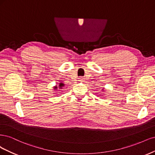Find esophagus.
Instances as JSON below:
<instances>
[{"label": "esophagus", "mask_w": 155, "mask_h": 155, "mask_svg": "<svg viewBox=\"0 0 155 155\" xmlns=\"http://www.w3.org/2000/svg\"><path fill=\"white\" fill-rule=\"evenodd\" d=\"M78 81H80V82H83V81H84V78H83L82 77H80V78H79V80H78Z\"/></svg>", "instance_id": "obj_1"}]
</instances>
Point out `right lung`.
I'll list each match as a JSON object with an SVG mask.
<instances>
[{
	"instance_id": "right-lung-1",
	"label": "right lung",
	"mask_w": 155,
	"mask_h": 155,
	"mask_svg": "<svg viewBox=\"0 0 155 155\" xmlns=\"http://www.w3.org/2000/svg\"><path fill=\"white\" fill-rule=\"evenodd\" d=\"M64 86V84L62 83V82H60L59 84L58 85V86H54L53 88H54V90H57L58 87H59L60 89H62Z\"/></svg>"
}]
</instances>
